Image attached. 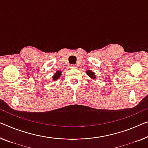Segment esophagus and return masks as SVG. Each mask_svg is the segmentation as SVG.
Listing matches in <instances>:
<instances>
[{"instance_id":"esophagus-1","label":"esophagus","mask_w":148,"mask_h":148,"mask_svg":"<svg viewBox=\"0 0 148 148\" xmlns=\"http://www.w3.org/2000/svg\"><path fill=\"white\" fill-rule=\"evenodd\" d=\"M70 68H76V66L74 65V64H71L70 66Z\"/></svg>"}]
</instances>
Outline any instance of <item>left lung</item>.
<instances>
[{"label": "left lung", "mask_w": 148, "mask_h": 148, "mask_svg": "<svg viewBox=\"0 0 148 148\" xmlns=\"http://www.w3.org/2000/svg\"><path fill=\"white\" fill-rule=\"evenodd\" d=\"M86 74H87L88 76H89L90 78H92V79H95L96 78L95 73H94V72H93L92 71H91V70H87Z\"/></svg>", "instance_id": "1"}]
</instances>
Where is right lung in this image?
<instances>
[{"instance_id":"obj_1","label":"right lung","mask_w":148,"mask_h":148,"mask_svg":"<svg viewBox=\"0 0 148 148\" xmlns=\"http://www.w3.org/2000/svg\"><path fill=\"white\" fill-rule=\"evenodd\" d=\"M61 76V72L60 71H57L54 76H52V79L53 80H56L57 79H58L60 78V76Z\"/></svg>"}]
</instances>
